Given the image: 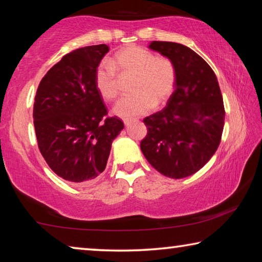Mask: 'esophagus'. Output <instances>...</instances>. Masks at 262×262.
Here are the masks:
<instances>
[{
    "label": "esophagus",
    "instance_id": "obj_1",
    "mask_svg": "<svg viewBox=\"0 0 262 262\" xmlns=\"http://www.w3.org/2000/svg\"><path fill=\"white\" fill-rule=\"evenodd\" d=\"M135 121H136L135 119H132V118H125V119H123V123H125L126 126H129L132 122H135Z\"/></svg>",
    "mask_w": 262,
    "mask_h": 262
}]
</instances>
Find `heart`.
<instances>
[{"mask_svg": "<svg viewBox=\"0 0 262 262\" xmlns=\"http://www.w3.org/2000/svg\"><path fill=\"white\" fill-rule=\"evenodd\" d=\"M117 72L134 76L130 92L113 107L121 118L139 117L151 111L154 105L165 103L174 88L176 73L170 61L156 57L152 52L140 46H128L115 53L108 62H101L95 72V85L101 98L111 101L119 92Z\"/></svg>", "mask_w": 262, "mask_h": 262, "instance_id": "obj_1", "label": "heart"}]
</instances>
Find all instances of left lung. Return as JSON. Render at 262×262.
I'll return each instance as SVG.
<instances>
[{
	"label": "left lung",
	"mask_w": 262,
	"mask_h": 262,
	"mask_svg": "<svg viewBox=\"0 0 262 262\" xmlns=\"http://www.w3.org/2000/svg\"><path fill=\"white\" fill-rule=\"evenodd\" d=\"M149 48L170 60L176 82L166 107L143 120L148 134L141 150L159 173L181 179L205 166L219 148L223 98L210 66L189 47L151 41Z\"/></svg>",
	"instance_id": "8db88e82"
}]
</instances>
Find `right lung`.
Masks as SVG:
<instances>
[{"label":"right lung","instance_id":"add662e5","mask_svg":"<svg viewBox=\"0 0 262 262\" xmlns=\"http://www.w3.org/2000/svg\"><path fill=\"white\" fill-rule=\"evenodd\" d=\"M110 48L88 46L62 57L39 84L33 106L39 150L60 178L75 184L95 180L105 170L120 119L107 108L95 85V72Z\"/></svg>","mask_w":262,"mask_h":262}]
</instances>
